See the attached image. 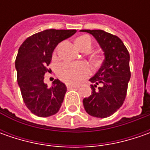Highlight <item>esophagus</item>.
Segmentation results:
<instances>
[{
	"label": "esophagus",
	"instance_id": "obj_1",
	"mask_svg": "<svg viewBox=\"0 0 150 150\" xmlns=\"http://www.w3.org/2000/svg\"><path fill=\"white\" fill-rule=\"evenodd\" d=\"M67 88L68 89H70V88H78V86H77V85H72V84H67Z\"/></svg>",
	"mask_w": 150,
	"mask_h": 150
}]
</instances>
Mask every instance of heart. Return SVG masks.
Wrapping results in <instances>:
<instances>
[{
	"label": "heart",
	"instance_id": "heart-1",
	"mask_svg": "<svg viewBox=\"0 0 150 150\" xmlns=\"http://www.w3.org/2000/svg\"><path fill=\"white\" fill-rule=\"evenodd\" d=\"M78 49L82 52H88L93 45L92 38L88 35L78 37L76 41ZM96 64L100 63V57H93ZM57 75L61 80L67 83L76 84L80 83L83 79L87 78L90 73V68L88 64L84 62H63L57 67Z\"/></svg>",
	"mask_w": 150,
	"mask_h": 150
}]
</instances>
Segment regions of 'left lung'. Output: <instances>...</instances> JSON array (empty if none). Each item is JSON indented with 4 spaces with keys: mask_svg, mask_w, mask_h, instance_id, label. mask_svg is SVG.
Listing matches in <instances>:
<instances>
[{
    "mask_svg": "<svg viewBox=\"0 0 150 150\" xmlns=\"http://www.w3.org/2000/svg\"><path fill=\"white\" fill-rule=\"evenodd\" d=\"M93 36L104 54L99 70L89 79L92 94L83 100L86 112L93 117L107 118L124 103L129 82V53L122 40L103 30H81ZM101 86L96 89V86Z\"/></svg>",
    "mask_w": 150,
    "mask_h": 150,
    "instance_id": "obj_1",
    "label": "left lung"
}]
</instances>
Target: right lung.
<instances>
[{"mask_svg": "<svg viewBox=\"0 0 150 150\" xmlns=\"http://www.w3.org/2000/svg\"><path fill=\"white\" fill-rule=\"evenodd\" d=\"M76 30L48 29L33 34L21 45L15 62L17 83L27 108L38 117H49L59 111L67 87L56 79L52 87L44 83L52 52L62 41Z\"/></svg>", "mask_w": 150, "mask_h": 150, "instance_id": "obj_1", "label": "right lung"}]
</instances>
